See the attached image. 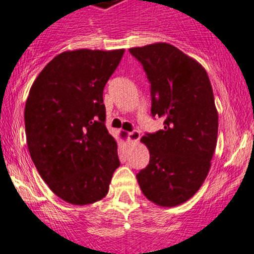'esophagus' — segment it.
<instances>
[{
  "label": "esophagus",
  "instance_id": "34e87169",
  "mask_svg": "<svg viewBox=\"0 0 254 254\" xmlns=\"http://www.w3.org/2000/svg\"><path fill=\"white\" fill-rule=\"evenodd\" d=\"M139 138H140V133L138 132L137 129H133L130 130V132H128V139H129L130 142H137Z\"/></svg>",
  "mask_w": 254,
  "mask_h": 254
}]
</instances>
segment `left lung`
I'll use <instances>...</instances> for the list:
<instances>
[{"label": "left lung", "mask_w": 254, "mask_h": 254, "mask_svg": "<svg viewBox=\"0 0 254 254\" xmlns=\"http://www.w3.org/2000/svg\"><path fill=\"white\" fill-rule=\"evenodd\" d=\"M150 84L153 117L164 128L145 133L149 164L137 177L148 200L177 206L189 200L206 179L217 142L218 116L204 67L167 43L130 48Z\"/></svg>", "instance_id": "8db88e82"}]
</instances>
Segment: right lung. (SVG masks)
I'll use <instances>...</instances> for the list:
<instances>
[{"label": "right lung", "mask_w": 254, "mask_h": 254, "mask_svg": "<svg viewBox=\"0 0 254 254\" xmlns=\"http://www.w3.org/2000/svg\"><path fill=\"white\" fill-rule=\"evenodd\" d=\"M125 49L57 55L33 82L24 109L27 144L39 175L64 201L87 205L109 192L120 167L107 130L104 87Z\"/></svg>", "instance_id": "add662e5"}]
</instances>
